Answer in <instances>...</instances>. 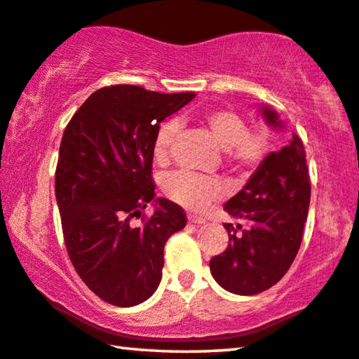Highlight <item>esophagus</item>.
Segmentation results:
<instances>
[{
	"mask_svg": "<svg viewBox=\"0 0 359 359\" xmlns=\"http://www.w3.org/2000/svg\"><path fill=\"white\" fill-rule=\"evenodd\" d=\"M187 219H189V223H194V224H203V223L207 222L205 218L198 217V215H189V217H187Z\"/></svg>",
	"mask_w": 359,
	"mask_h": 359,
	"instance_id": "esophagus-1",
	"label": "esophagus"
}]
</instances>
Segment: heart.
Segmentation results:
<instances>
[{
    "mask_svg": "<svg viewBox=\"0 0 359 359\" xmlns=\"http://www.w3.org/2000/svg\"><path fill=\"white\" fill-rule=\"evenodd\" d=\"M202 126L208 130L215 142L223 149L224 161L231 167L244 170L255 167L264 152V136L257 130H249L244 118L234 110L215 109L202 117ZM176 133L175 123H165L157 131L152 146V156L157 163L168 161L170 144ZM167 196L189 210H203L212 202L222 198L224 184L217 178L178 172L165 181Z\"/></svg>",
    "mask_w": 359,
    "mask_h": 359,
    "instance_id": "heart-1",
    "label": "heart"
}]
</instances>
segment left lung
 <instances>
[{
	"label": "left lung",
	"mask_w": 359,
	"mask_h": 359,
	"mask_svg": "<svg viewBox=\"0 0 359 359\" xmlns=\"http://www.w3.org/2000/svg\"><path fill=\"white\" fill-rule=\"evenodd\" d=\"M268 125L284 128L271 107L262 106ZM311 186L305 147L292 135L287 146L258 165L247 184L224 203L240 223H224L226 250L210 260L215 280L237 295H255L283 279L300 249Z\"/></svg>",
	"instance_id": "8db88e82"
}]
</instances>
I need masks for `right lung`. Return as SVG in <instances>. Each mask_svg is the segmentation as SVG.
<instances>
[{"mask_svg":"<svg viewBox=\"0 0 359 359\" xmlns=\"http://www.w3.org/2000/svg\"><path fill=\"white\" fill-rule=\"evenodd\" d=\"M194 96L106 86L65 126L56 167L64 242L81 280L110 305H140L157 290L165 242L186 226L183 208L156 198L152 146L163 120ZM152 200L156 208L146 219Z\"/></svg>","mask_w":359,"mask_h":359,"instance_id":"obj_1","label":"right lung"}]
</instances>
